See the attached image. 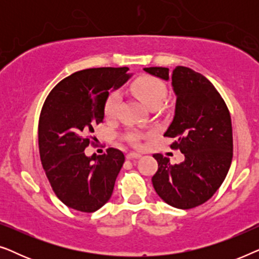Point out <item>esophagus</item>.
<instances>
[{"label":"esophagus","instance_id":"1","mask_svg":"<svg viewBox=\"0 0 259 259\" xmlns=\"http://www.w3.org/2000/svg\"><path fill=\"white\" fill-rule=\"evenodd\" d=\"M141 154L140 153H137V152H131V153H128L126 155L127 159H138L140 158Z\"/></svg>","mask_w":259,"mask_h":259}]
</instances>
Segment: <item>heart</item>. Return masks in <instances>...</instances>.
<instances>
[{
  "instance_id": "obj_1",
  "label": "heart",
  "mask_w": 259,
  "mask_h": 259,
  "mask_svg": "<svg viewBox=\"0 0 259 259\" xmlns=\"http://www.w3.org/2000/svg\"><path fill=\"white\" fill-rule=\"evenodd\" d=\"M133 94L146 105L148 108L157 107L164 104L167 97V87L158 77L152 75H140L131 84ZM120 104V94L112 92L106 99L104 106V114L106 119H113L116 115ZM132 139H137L136 134H132Z\"/></svg>"
}]
</instances>
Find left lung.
I'll list each match as a JSON object with an SVG mask.
<instances>
[{"instance_id": "left-lung-1", "label": "left lung", "mask_w": 259, "mask_h": 259, "mask_svg": "<svg viewBox=\"0 0 259 259\" xmlns=\"http://www.w3.org/2000/svg\"><path fill=\"white\" fill-rule=\"evenodd\" d=\"M144 70L172 80L176 109L164 137L175 138L171 145L185 160L172 165L160 153L153 154L158 171L152 177L155 192L173 207L193 208L213 196L224 182L232 161L231 116L221 94L200 73L177 66L169 74L165 67Z\"/></svg>"}]
</instances>
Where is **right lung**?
<instances>
[{"mask_svg":"<svg viewBox=\"0 0 259 259\" xmlns=\"http://www.w3.org/2000/svg\"><path fill=\"white\" fill-rule=\"evenodd\" d=\"M127 67L90 68L73 73L56 84L46 99L38 120V150L46 176L66 206L94 212L111 198L125 162L116 148L87 157L95 125L104 121L109 91L121 87L132 74Z\"/></svg>","mask_w":259,"mask_h":259,"instance_id":"obj_1","label":"right lung"}]
</instances>
